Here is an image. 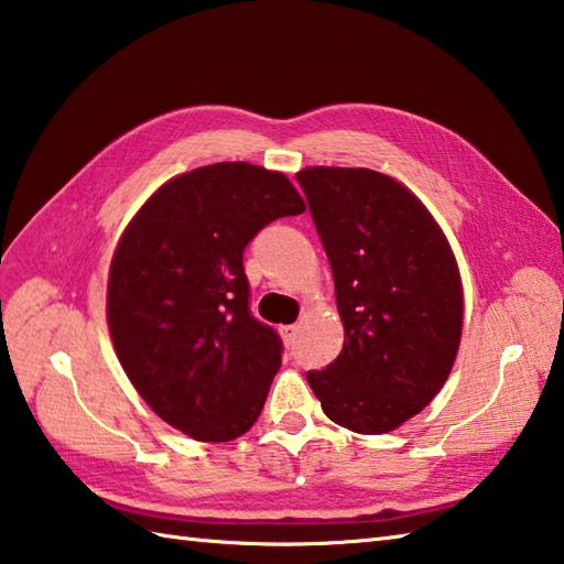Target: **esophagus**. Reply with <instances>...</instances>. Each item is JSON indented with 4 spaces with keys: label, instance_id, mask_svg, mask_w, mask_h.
<instances>
[{
    "label": "esophagus",
    "instance_id": "esophagus-1",
    "mask_svg": "<svg viewBox=\"0 0 564 564\" xmlns=\"http://www.w3.org/2000/svg\"><path fill=\"white\" fill-rule=\"evenodd\" d=\"M296 330H299V326H296V324H292V326H282V328H280V333H282L284 343H294V338H296Z\"/></svg>",
    "mask_w": 564,
    "mask_h": 564
}]
</instances>
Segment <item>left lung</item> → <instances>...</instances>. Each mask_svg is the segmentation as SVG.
<instances>
[{
    "label": "left lung",
    "instance_id": "obj_1",
    "mask_svg": "<svg viewBox=\"0 0 564 564\" xmlns=\"http://www.w3.org/2000/svg\"><path fill=\"white\" fill-rule=\"evenodd\" d=\"M336 282L346 340L326 370L306 372L326 416L379 435L441 392L463 333V282L426 206L367 167L296 175Z\"/></svg>",
    "mask_w": 564,
    "mask_h": 564
}]
</instances>
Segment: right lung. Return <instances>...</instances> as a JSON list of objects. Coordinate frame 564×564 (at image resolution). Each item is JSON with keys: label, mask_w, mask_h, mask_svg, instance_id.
<instances>
[{"label": "right lung", "mask_w": 564, "mask_h": 564, "mask_svg": "<svg viewBox=\"0 0 564 564\" xmlns=\"http://www.w3.org/2000/svg\"><path fill=\"white\" fill-rule=\"evenodd\" d=\"M304 199L282 172L216 163L165 182L109 268L113 348L138 394L194 441L250 431L282 365V340L250 314L243 250Z\"/></svg>", "instance_id": "1"}]
</instances>
